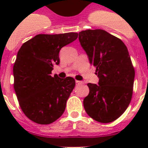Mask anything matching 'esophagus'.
Here are the masks:
<instances>
[{
	"label": "esophagus",
	"instance_id": "34e87169",
	"mask_svg": "<svg viewBox=\"0 0 148 148\" xmlns=\"http://www.w3.org/2000/svg\"><path fill=\"white\" fill-rule=\"evenodd\" d=\"M75 83H76L77 85H80L82 84V81H75Z\"/></svg>",
	"mask_w": 148,
	"mask_h": 148
}]
</instances>
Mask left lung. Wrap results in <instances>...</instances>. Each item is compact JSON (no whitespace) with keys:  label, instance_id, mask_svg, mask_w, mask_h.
Returning a JSON list of instances; mask_svg holds the SVG:
<instances>
[{"label":"left lung","instance_id":"8db88e82","mask_svg":"<svg viewBox=\"0 0 148 148\" xmlns=\"http://www.w3.org/2000/svg\"><path fill=\"white\" fill-rule=\"evenodd\" d=\"M79 40L99 77L98 84H88L85 111L100 123L114 121L126 110L133 94L135 71L128 50L121 39L101 29L81 31Z\"/></svg>","mask_w":148,"mask_h":148}]
</instances>
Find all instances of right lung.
Masks as SVG:
<instances>
[{"instance_id": "1", "label": "right lung", "mask_w": 148, "mask_h": 148, "mask_svg": "<svg viewBox=\"0 0 148 148\" xmlns=\"http://www.w3.org/2000/svg\"><path fill=\"white\" fill-rule=\"evenodd\" d=\"M77 33L38 34L23 44L13 67L14 88L24 114L32 121L49 124L64 112L75 86L71 77H52L59 52L77 38Z\"/></svg>"}]
</instances>
